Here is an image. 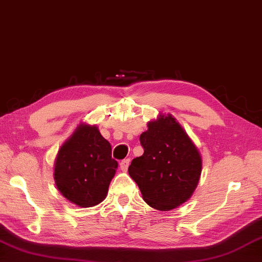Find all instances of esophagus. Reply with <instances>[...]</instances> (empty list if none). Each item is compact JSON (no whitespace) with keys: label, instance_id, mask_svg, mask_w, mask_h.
<instances>
[{"label":"esophagus","instance_id":"obj_1","mask_svg":"<svg viewBox=\"0 0 262 262\" xmlns=\"http://www.w3.org/2000/svg\"><path fill=\"white\" fill-rule=\"evenodd\" d=\"M129 163H130L129 159H123L121 161V163H120V168H121L122 172H127L128 166H129Z\"/></svg>","mask_w":262,"mask_h":262}]
</instances>
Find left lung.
I'll return each mask as SVG.
<instances>
[{"label":"left lung","instance_id":"obj_1","mask_svg":"<svg viewBox=\"0 0 262 262\" xmlns=\"http://www.w3.org/2000/svg\"><path fill=\"white\" fill-rule=\"evenodd\" d=\"M144 154L133 159L129 177L147 205L170 211L192 196L202 174L197 146L172 115H160L147 122L140 136Z\"/></svg>","mask_w":262,"mask_h":262}]
</instances>
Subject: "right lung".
Returning <instances> with one entry per match:
<instances>
[{
	"instance_id": "add662e5",
	"label": "right lung",
	"mask_w": 262,
	"mask_h": 262,
	"mask_svg": "<svg viewBox=\"0 0 262 262\" xmlns=\"http://www.w3.org/2000/svg\"><path fill=\"white\" fill-rule=\"evenodd\" d=\"M111 155V144L96 125H78L55 160L54 179L61 196L82 208L102 203L118 168Z\"/></svg>"
}]
</instances>
